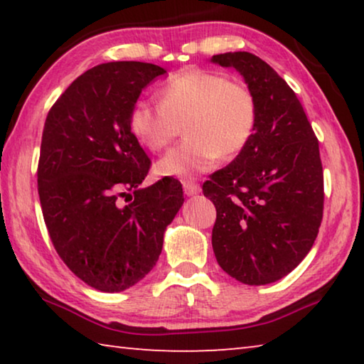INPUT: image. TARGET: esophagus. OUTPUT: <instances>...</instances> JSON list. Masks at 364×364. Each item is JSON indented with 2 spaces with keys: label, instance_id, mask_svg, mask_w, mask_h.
<instances>
[{
  "label": "esophagus",
  "instance_id": "obj_1",
  "mask_svg": "<svg viewBox=\"0 0 364 364\" xmlns=\"http://www.w3.org/2000/svg\"><path fill=\"white\" fill-rule=\"evenodd\" d=\"M183 188H184V194L188 196H194V194H199L200 193V186L194 181L191 180H184L183 181Z\"/></svg>",
  "mask_w": 364,
  "mask_h": 364
}]
</instances>
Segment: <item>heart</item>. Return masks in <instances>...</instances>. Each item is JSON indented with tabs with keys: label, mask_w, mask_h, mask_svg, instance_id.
Returning <instances> with one entry per match:
<instances>
[{
	"label": "heart",
	"mask_w": 364,
	"mask_h": 364,
	"mask_svg": "<svg viewBox=\"0 0 364 364\" xmlns=\"http://www.w3.org/2000/svg\"><path fill=\"white\" fill-rule=\"evenodd\" d=\"M160 102L139 100L128 115L130 130L151 151H164L184 122L188 139L157 164V173L191 178L213 168L220 157L241 152L254 136L257 97L247 85L226 75L191 69L171 75L159 90Z\"/></svg>",
	"instance_id": "obj_1"
}]
</instances>
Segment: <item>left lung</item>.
I'll list each match as a JSON object with an SVG mask.
<instances>
[{"instance_id":"left-lung-1","label":"left lung","mask_w":364,"mask_h":364,"mask_svg":"<svg viewBox=\"0 0 364 364\" xmlns=\"http://www.w3.org/2000/svg\"><path fill=\"white\" fill-rule=\"evenodd\" d=\"M212 63L234 67L258 104L250 143L202 186L217 208L213 252L231 278L269 284L304 260L321 226L319 144L292 88L264 60L237 51Z\"/></svg>"}]
</instances>
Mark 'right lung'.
Listing matches in <instances>:
<instances>
[{
	"label": "right lung",
	"mask_w": 364,
	"mask_h": 364,
	"mask_svg": "<svg viewBox=\"0 0 364 364\" xmlns=\"http://www.w3.org/2000/svg\"><path fill=\"white\" fill-rule=\"evenodd\" d=\"M165 72L136 60L96 65L59 96L43 128L36 175L49 237L72 273L97 291L143 279L183 205L175 178L139 188L151 159L128 125L141 91Z\"/></svg>",
	"instance_id": "1"
}]
</instances>
